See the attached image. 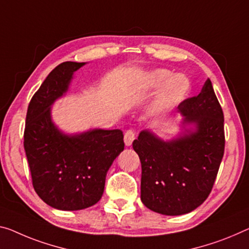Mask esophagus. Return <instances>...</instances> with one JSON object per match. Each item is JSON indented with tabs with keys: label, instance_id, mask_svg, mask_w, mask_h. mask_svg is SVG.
I'll use <instances>...</instances> for the list:
<instances>
[{
	"label": "esophagus",
	"instance_id": "esophagus-1",
	"mask_svg": "<svg viewBox=\"0 0 249 249\" xmlns=\"http://www.w3.org/2000/svg\"><path fill=\"white\" fill-rule=\"evenodd\" d=\"M135 138H136L135 131H133V130H128V131L124 133V144L125 146L127 147L131 146L132 141L135 140Z\"/></svg>",
	"mask_w": 249,
	"mask_h": 249
}]
</instances>
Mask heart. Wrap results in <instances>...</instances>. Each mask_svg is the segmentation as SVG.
Wrapping results in <instances>:
<instances>
[{
	"label": "heart",
	"mask_w": 249,
	"mask_h": 249,
	"mask_svg": "<svg viewBox=\"0 0 249 249\" xmlns=\"http://www.w3.org/2000/svg\"><path fill=\"white\" fill-rule=\"evenodd\" d=\"M193 85L185 74H175L168 69H154L141 75L136 92L146 95L159 91L150 105V114L161 118L173 112L189 98Z\"/></svg>",
	"instance_id": "obj_1"
}]
</instances>
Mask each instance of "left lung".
Masks as SVG:
<instances>
[{
  "label": "left lung",
  "mask_w": 249,
  "mask_h": 249,
  "mask_svg": "<svg viewBox=\"0 0 249 249\" xmlns=\"http://www.w3.org/2000/svg\"><path fill=\"white\" fill-rule=\"evenodd\" d=\"M178 112L176 135L163 139L144 129L132 143L141 162V201L167 216L185 215L207 199L225 148L224 113L209 79Z\"/></svg>",
  "instance_id": "1"
}]
</instances>
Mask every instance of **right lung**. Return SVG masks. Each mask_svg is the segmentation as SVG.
<instances>
[{"instance_id": "add662e5", "label": "right lung", "mask_w": 249, "mask_h": 249, "mask_svg": "<svg viewBox=\"0 0 249 249\" xmlns=\"http://www.w3.org/2000/svg\"><path fill=\"white\" fill-rule=\"evenodd\" d=\"M86 64L67 61L53 69L26 113L24 150L34 190L59 210H81L97 204L109 168L124 149L119 129L67 133L52 119V106L66 97L74 73Z\"/></svg>"}]
</instances>
